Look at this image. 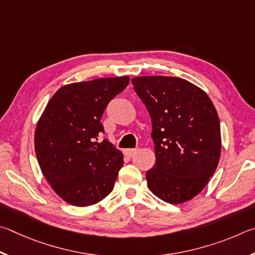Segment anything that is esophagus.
<instances>
[{
  "mask_svg": "<svg viewBox=\"0 0 255 255\" xmlns=\"http://www.w3.org/2000/svg\"><path fill=\"white\" fill-rule=\"evenodd\" d=\"M137 150H139V149H127L124 151V153H125V155H127V157H132L133 154L136 153Z\"/></svg>",
  "mask_w": 255,
  "mask_h": 255,
  "instance_id": "1",
  "label": "esophagus"
}]
</instances>
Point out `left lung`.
<instances>
[{
  "label": "left lung",
  "instance_id": "1",
  "mask_svg": "<svg viewBox=\"0 0 255 255\" xmlns=\"http://www.w3.org/2000/svg\"><path fill=\"white\" fill-rule=\"evenodd\" d=\"M132 84L148 110L155 164L146 171L150 190L170 204L195 197L215 172L221 124L211 98L179 77L143 76Z\"/></svg>",
  "mask_w": 255,
  "mask_h": 255
}]
</instances>
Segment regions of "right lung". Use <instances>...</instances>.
<instances>
[{"label": "right lung", "instance_id": "add662e5", "mask_svg": "<svg viewBox=\"0 0 255 255\" xmlns=\"http://www.w3.org/2000/svg\"><path fill=\"white\" fill-rule=\"evenodd\" d=\"M130 78H100L62 86L37 124L35 154L43 176L65 202L94 205L112 190L123 154L107 139L101 123L106 106Z\"/></svg>", "mask_w": 255, "mask_h": 255}]
</instances>
